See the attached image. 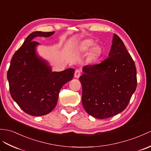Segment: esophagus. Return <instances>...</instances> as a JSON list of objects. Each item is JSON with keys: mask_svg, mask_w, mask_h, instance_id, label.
<instances>
[{"mask_svg": "<svg viewBox=\"0 0 151 151\" xmlns=\"http://www.w3.org/2000/svg\"><path fill=\"white\" fill-rule=\"evenodd\" d=\"M81 72L79 70H76L75 73H74V77L76 78H79L81 76Z\"/></svg>", "mask_w": 151, "mask_h": 151, "instance_id": "esophagus-1", "label": "esophagus"}]
</instances>
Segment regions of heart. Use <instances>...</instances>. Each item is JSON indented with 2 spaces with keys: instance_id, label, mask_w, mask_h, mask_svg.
<instances>
[{
  "instance_id": "heart-1",
  "label": "heart",
  "mask_w": 151,
  "mask_h": 151,
  "mask_svg": "<svg viewBox=\"0 0 151 151\" xmlns=\"http://www.w3.org/2000/svg\"><path fill=\"white\" fill-rule=\"evenodd\" d=\"M93 42L90 40H86L84 41L81 44V48L83 50H87L90 49V47L93 45ZM101 54V49L97 46L93 47L91 50V56L92 58H96L99 56Z\"/></svg>"
}]
</instances>
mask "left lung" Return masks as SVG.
Masks as SVG:
<instances>
[{
  "instance_id": "left-lung-1",
  "label": "left lung",
  "mask_w": 151,
  "mask_h": 151,
  "mask_svg": "<svg viewBox=\"0 0 151 151\" xmlns=\"http://www.w3.org/2000/svg\"><path fill=\"white\" fill-rule=\"evenodd\" d=\"M108 56L100 64L84 66V74L79 78L83 107L89 115L99 119L123 111L137 84L134 61L116 34Z\"/></svg>"
}]
</instances>
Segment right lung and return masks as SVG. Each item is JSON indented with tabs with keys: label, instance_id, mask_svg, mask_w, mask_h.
<instances>
[{
	"label": "right lung",
	"instance_id": "right-lung-1",
	"mask_svg": "<svg viewBox=\"0 0 151 151\" xmlns=\"http://www.w3.org/2000/svg\"><path fill=\"white\" fill-rule=\"evenodd\" d=\"M55 32L35 31L16 51L7 74L10 94L24 112L32 116L47 115L56 107L61 88L71 81L75 70L52 72L48 62L38 56L34 39L49 37Z\"/></svg>",
	"mask_w": 151,
	"mask_h": 151
}]
</instances>
